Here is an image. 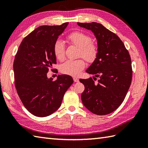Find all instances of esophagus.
<instances>
[{
  "label": "esophagus",
  "instance_id": "1",
  "mask_svg": "<svg viewBox=\"0 0 148 148\" xmlns=\"http://www.w3.org/2000/svg\"><path fill=\"white\" fill-rule=\"evenodd\" d=\"M73 79H74V82H78V81H79V79H78L77 77H74L73 78Z\"/></svg>",
  "mask_w": 148,
  "mask_h": 148
}]
</instances>
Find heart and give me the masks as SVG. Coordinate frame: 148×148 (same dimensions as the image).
Segmentation results:
<instances>
[{
  "mask_svg": "<svg viewBox=\"0 0 148 148\" xmlns=\"http://www.w3.org/2000/svg\"><path fill=\"white\" fill-rule=\"evenodd\" d=\"M67 39L72 45L80 49L79 55L88 62H93L98 55V47L95 43L91 42V37L81 32H74L69 34ZM54 53L59 60H63L65 57V45L61 40H57L54 44ZM85 62L83 59L76 60H67L60 66L63 74L77 76L81 71L85 67Z\"/></svg>",
  "mask_w": 148,
  "mask_h": 148,
  "instance_id": "1",
  "label": "heart"
}]
</instances>
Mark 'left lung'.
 <instances>
[{
    "label": "left lung",
    "instance_id": "obj_1",
    "mask_svg": "<svg viewBox=\"0 0 148 148\" xmlns=\"http://www.w3.org/2000/svg\"><path fill=\"white\" fill-rule=\"evenodd\" d=\"M81 27L91 30L97 42L98 55L86 70L99 77L96 84L92 77L80 79L84 85L81 100L85 108L97 115L108 114L118 108L129 89L132 77L131 58L123 42L115 34L102 24L77 23Z\"/></svg>",
    "mask_w": 148,
    "mask_h": 148
}]
</instances>
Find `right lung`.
<instances>
[{"label":"right lung","mask_w":148,"mask_h":148,"mask_svg":"<svg viewBox=\"0 0 148 148\" xmlns=\"http://www.w3.org/2000/svg\"><path fill=\"white\" fill-rule=\"evenodd\" d=\"M68 24L37 28L22 40L15 56L16 89L25 108L37 117H46L58 110L74 82L66 74L58 75L55 81L47 76L49 68L56 64L54 44Z\"/></svg>","instance_id":"1"}]
</instances>
